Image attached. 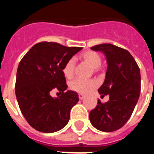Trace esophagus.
Segmentation results:
<instances>
[{
	"label": "esophagus",
	"mask_w": 154,
	"mask_h": 154,
	"mask_svg": "<svg viewBox=\"0 0 154 154\" xmlns=\"http://www.w3.org/2000/svg\"><path fill=\"white\" fill-rule=\"evenodd\" d=\"M85 95L84 94H79V98L81 99V100H82V99H84L85 98Z\"/></svg>",
	"instance_id": "obj_1"
}]
</instances>
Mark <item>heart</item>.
I'll list each match as a JSON object with an SVG mask.
<instances>
[{"mask_svg":"<svg viewBox=\"0 0 154 154\" xmlns=\"http://www.w3.org/2000/svg\"><path fill=\"white\" fill-rule=\"evenodd\" d=\"M81 58L88 63L94 69H98L101 65V56L97 52L88 50L85 51L81 54ZM63 73L65 77L68 79H71L74 74V60L69 59L63 67ZM97 83L94 80H84L81 78H77L73 80L70 83V89L80 94H87L91 91L94 87L96 86Z\"/></svg>","mask_w":154,"mask_h":154,"instance_id":"heart-1","label":"heart"}]
</instances>
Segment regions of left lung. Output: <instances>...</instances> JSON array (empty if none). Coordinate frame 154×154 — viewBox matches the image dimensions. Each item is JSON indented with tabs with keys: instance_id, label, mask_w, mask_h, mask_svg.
Wrapping results in <instances>:
<instances>
[{
	"instance_id": "1",
	"label": "left lung",
	"mask_w": 154,
	"mask_h": 154,
	"mask_svg": "<svg viewBox=\"0 0 154 154\" xmlns=\"http://www.w3.org/2000/svg\"><path fill=\"white\" fill-rule=\"evenodd\" d=\"M102 52L106 57L108 67L104 83L98 89L101 96L109 100L97 105L89 112V121L97 129L112 132L124 125L136 106L141 91V73L136 60L129 51L112 44L91 47Z\"/></svg>"
}]
</instances>
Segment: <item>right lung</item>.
<instances>
[{"instance_id":"right-lung-1","label":"right lung","mask_w":154,"mask_h":154,"mask_svg":"<svg viewBox=\"0 0 154 154\" xmlns=\"http://www.w3.org/2000/svg\"><path fill=\"white\" fill-rule=\"evenodd\" d=\"M82 47H66L56 42L37 43L19 63L15 93L25 120L42 133L60 130L69 121L70 110L78 102V94L65 92L63 67ZM53 89L62 93L59 98L50 95Z\"/></svg>"}]
</instances>
